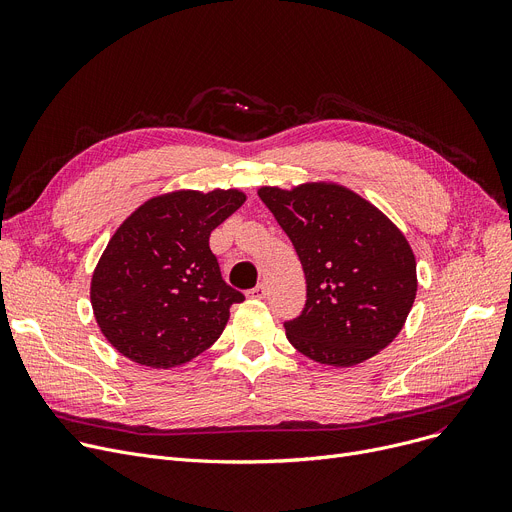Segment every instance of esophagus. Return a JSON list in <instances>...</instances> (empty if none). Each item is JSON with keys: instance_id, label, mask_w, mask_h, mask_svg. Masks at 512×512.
<instances>
[{"instance_id": "1", "label": "esophagus", "mask_w": 512, "mask_h": 512, "mask_svg": "<svg viewBox=\"0 0 512 512\" xmlns=\"http://www.w3.org/2000/svg\"><path fill=\"white\" fill-rule=\"evenodd\" d=\"M265 294H267V286L265 284H257L251 290H247V297L249 299H265Z\"/></svg>"}]
</instances>
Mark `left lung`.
<instances>
[{"label":"left lung","instance_id":"obj_1","mask_svg":"<svg viewBox=\"0 0 512 512\" xmlns=\"http://www.w3.org/2000/svg\"><path fill=\"white\" fill-rule=\"evenodd\" d=\"M259 197L290 238L307 280L301 315L284 321L290 344L334 367L378 355L405 326L417 294L407 238L340 184L261 186Z\"/></svg>","mask_w":512,"mask_h":512}]
</instances>
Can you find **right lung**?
Instances as JSON below:
<instances>
[{
  "label": "right lung",
  "mask_w": 512,
  "mask_h": 512,
  "mask_svg": "<svg viewBox=\"0 0 512 512\" xmlns=\"http://www.w3.org/2000/svg\"><path fill=\"white\" fill-rule=\"evenodd\" d=\"M245 199L236 188L176 191L128 215L91 280L97 326L118 353L170 369L220 338L245 294L224 282L209 234Z\"/></svg>",
  "instance_id": "right-lung-1"
}]
</instances>
